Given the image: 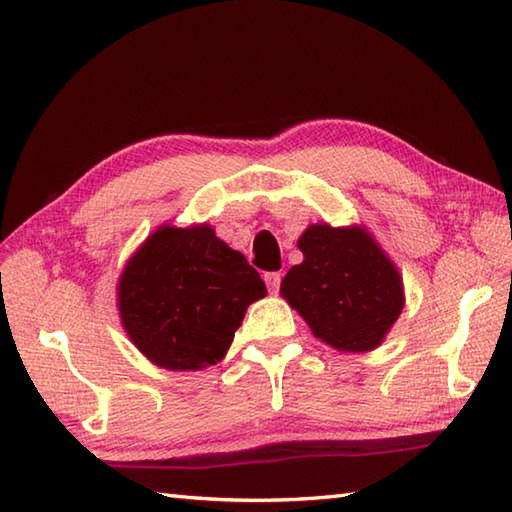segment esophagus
I'll use <instances>...</instances> for the list:
<instances>
[{"mask_svg": "<svg viewBox=\"0 0 512 512\" xmlns=\"http://www.w3.org/2000/svg\"><path fill=\"white\" fill-rule=\"evenodd\" d=\"M264 281H266V286H268L270 292H277L279 284H281V273H266Z\"/></svg>", "mask_w": 512, "mask_h": 512, "instance_id": "34e87169", "label": "esophagus"}]
</instances>
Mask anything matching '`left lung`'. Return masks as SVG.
Masks as SVG:
<instances>
[{"mask_svg":"<svg viewBox=\"0 0 512 512\" xmlns=\"http://www.w3.org/2000/svg\"><path fill=\"white\" fill-rule=\"evenodd\" d=\"M303 262L281 281V297L312 334L339 352H372L405 308L396 264L365 226L310 224L301 233Z\"/></svg>","mask_w":512,"mask_h":512,"instance_id":"left-lung-1","label":"left lung"}]
</instances>
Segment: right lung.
<instances>
[{
	"label": "right lung",
	"instance_id": "1",
	"mask_svg": "<svg viewBox=\"0 0 512 512\" xmlns=\"http://www.w3.org/2000/svg\"><path fill=\"white\" fill-rule=\"evenodd\" d=\"M121 323L138 352L173 372L222 361L266 286L209 224H162L129 257L116 286Z\"/></svg>",
	"mask_w": 512,
	"mask_h": 512
}]
</instances>
